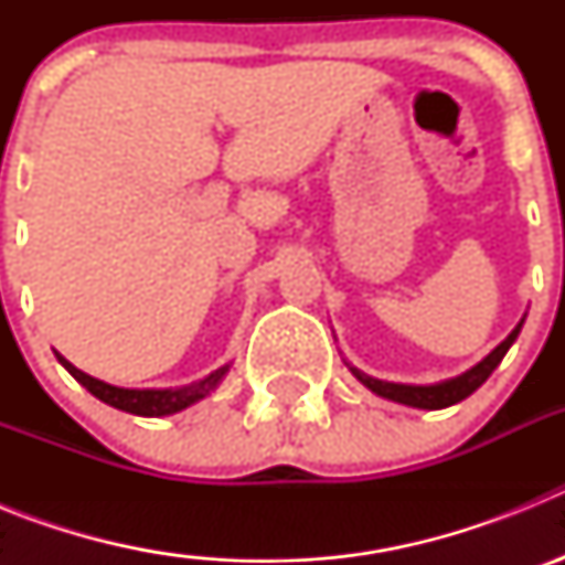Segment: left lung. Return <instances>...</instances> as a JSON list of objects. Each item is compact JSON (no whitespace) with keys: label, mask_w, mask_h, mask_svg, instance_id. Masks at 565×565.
Here are the masks:
<instances>
[{"label":"left lung","mask_w":565,"mask_h":565,"mask_svg":"<svg viewBox=\"0 0 565 565\" xmlns=\"http://www.w3.org/2000/svg\"><path fill=\"white\" fill-rule=\"evenodd\" d=\"M521 326H523V319H521ZM521 326L509 333V337L503 339V342L498 344L495 351L489 353L483 362H478L472 371L461 373V376L450 379V382H441V384H393V382H382V379L364 376V373H359L356 367H351V371L356 373L359 382L367 384V387H371L376 396L391 398V402H398V404H411V407H418V411H441V407H450V404L467 398L469 393H476L478 387H481V384L487 382L489 376H492V371H495L498 364H501V359L507 356V351L512 348V342L518 339V333H521Z\"/></svg>","instance_id":"obj_1"}]
</instances>
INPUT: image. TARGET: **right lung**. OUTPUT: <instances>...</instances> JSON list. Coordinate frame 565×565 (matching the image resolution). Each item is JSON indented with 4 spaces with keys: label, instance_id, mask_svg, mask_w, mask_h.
<instances>
[{
    "label": "right lung",
    "instance_id": "right-lung-1",
    "mask_svg": "<svg viewBox=\"0 0 565 565\" xmlns=\"http://www.w3.org/2000/svg\"><path fill=\"white\" fill-rule=\"evenodd\" d=\"M58 362H62L64 367L73 373V379H78V382H82L93 396L102 398V402L109 404V407L132 413V416H169V413L183 411V407H189V404H194L198 398L206 396V393L212 391L214 384L221 382L228 371V364H226V367H221V371L209 373V376L201 379V382L189 384V387H178V391H129V387H115V384L102 382V379L87 376L84 371L73 367L64 356H58Z\"/></svg>",
    "mask_w": 565,
    "mask_h": 565
}]
</instances>
